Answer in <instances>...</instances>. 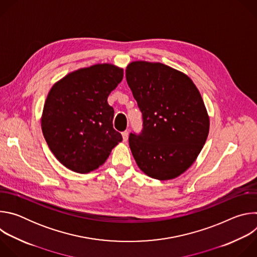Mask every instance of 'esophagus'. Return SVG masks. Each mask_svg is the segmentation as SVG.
<instances>
[{
  "instance_id": "esophagus-1",
  "label": "esophagus",
  "mask_w": 257,
  "mask_h": 257,
  "mask_svg": "<svg viewBox=\"0 0 257 257\" xmlns=\"http://www.w3.org/2000/svg\"><path fill=\"white\" fill-rule=\"evenodd\" d=\"M122 137H123V141H127V139H128V131H124V132H122Z\"/></svg>"
}]
</instances>
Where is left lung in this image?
I'll list each match as a JSON object with an SVG mask.
<instances>
[{
  "label": "left lung",
  "mask_w": 257,
  "mask_h": 257,
  "mask_svg": "<svg viewBox=\"0 0 257 257\" xmlns=\"http://www.w3.org/2000/svg\"><path fill=\"white\" fill-rule=\"evenodd\" d=\"M127 83L142 114L140 133L129 134L139 169L159 180L184 173L201 152L209 130L202 97L183 73L161 63L133 62Z\"/></svg>",
  "instance_id": "left-lung-1"
}]
</instances>
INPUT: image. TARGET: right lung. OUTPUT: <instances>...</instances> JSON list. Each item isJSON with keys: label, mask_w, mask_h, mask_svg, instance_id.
<instances>
[{"label": "right lung", "mask_w": 257, "mask_h": 257, "mask_svg": "<svg viewBox=\"0 0 257 257\" xmlns=\"http://www.w3.org/2000/svg\"><path fill=\"white\" fill-rule=\"evenodd\" d=\"M123 74L113 65H93L70 73L50 90L42 129L51 152L69 170L83 174L97 169L122 141L113 128L107 96Z\"/></svg>", "instance_id": "add662e5"}]
</instances>
